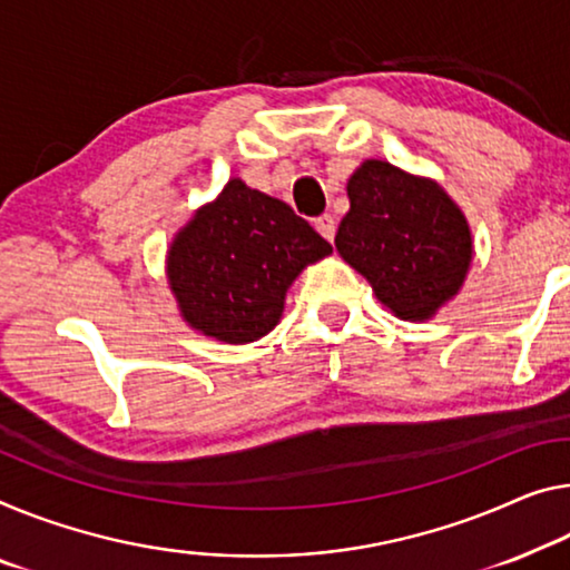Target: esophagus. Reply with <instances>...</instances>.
<instances>
[{"label":"esophagus","instance_id":"obj_1","mask_svg":"<svg viewBox=\"0 0 570 570\" xmlns=\"http://www.w3.org/2000/svg\"><path fill=\"white\" fill-rule=\"evenodd\" d=\"M315 229H318V234L323 236V239L334 242V236H336V222H334V216H331V214H321L318 218H315Z\"/></svg>","mask_w":570,"mask_h":570}]
</instances>
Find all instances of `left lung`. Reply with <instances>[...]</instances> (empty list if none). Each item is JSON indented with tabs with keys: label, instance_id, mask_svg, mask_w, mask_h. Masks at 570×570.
<instances>
[{
	"label": "left lung",
	"instance_id": "left-lung-1",
	"mask_svg": "<svg viewBox=\"0 0 570 570\" xmlns=\"http://www.w3.org/2000/svg\"><path fill=\"white\" fill-rule=\"evenodd\" d=\"M346 190L352 208L338 224V255L400 318H431L466 277V218L433 180L382 160H366Z\"/></svg>",
	"mask_w": 570,
	"mask_h": 570
}]
</instances>
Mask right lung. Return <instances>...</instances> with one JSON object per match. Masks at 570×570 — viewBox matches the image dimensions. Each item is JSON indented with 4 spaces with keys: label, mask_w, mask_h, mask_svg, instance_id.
<instances>
[{
    "label": "right lung",
    "mask_w": 570,
    "mask_h": 570,
    "mask_svg": "<svg viewBox=\"0 0 570 570\" xmlns=\"http://www.w3.org/2000/svg\"><path fill=\"white\" fill-rule=\"evenodd\" d=\"M331 244L273 196L226 183L168 252V279L190 326L226 344L269 334L301 269Z\"/></svg>",
    "instance_id": "1"
}]
</instances>
